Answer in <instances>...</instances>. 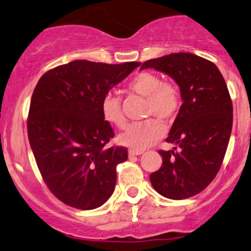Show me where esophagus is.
Segmentation results:
<instances>
[{"mask_svg":"<svg viewBox=\"0 0 251 251\" xmlns=\"http://www.w3.org/2000/svg\"><path fill=\"white\" fill-rule=\"evenodd\" d=\"M143 153V150H129L128 156H140Z\"/></svg>","mask_w":251,"mask_h":251,"instance_id":"obj_1","label":"esophagus"}]
</instances>
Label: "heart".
Here are the masks:
<instances>
[{"label":"heart","mask_w":251,"mask_h":251,"mask_svg":"<svg viewBox=\"0 0 251 251\" xmlns=\"http://www.w3.org/2000/svg\"><path fill=\"white\" fill-rule=\"evenodd\" d=\"M129 91L147 99V116H156L164 122L171 120L181 106V94L176 83L162 81L158 75L143 71L133 76L128 83ZM102 116L105 122L122 128L125 126L118 96L108 93L102 100ZM165 125L159 119L151 118L142 123L131 124L118 136L119 143L133 150H143L152 146L165 134Z\"/></svg>","instance_id":"1"}]
</instances>
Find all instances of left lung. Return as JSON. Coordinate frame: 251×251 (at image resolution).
Returning a JSON list of instances; mask_svg holds the SVG:
<instances>
[{
  "instance_id": "left-lung-1",
  "label": "left lung",
  "mask_w": 251,
  "mask_h": 251,
  "mask_svg": "<svg viewBox=\"0 0 251 251\" xmlns=\"http://www.w3.org/2000/svg\"><path fill=\"white\" fill-rule=\"evenodd\" d=\"M143 69L171 76L182 100L166 138L176 147L159 150L162 166L150 175V182L164 198H192L215 179L228 146L233 105L225 79L212 62L189 52L149 59Z\"/></svg>"
}]
</instances>
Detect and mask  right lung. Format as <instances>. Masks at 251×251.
I'll return each instance as SVG.
<instances>
[{
    "label": "right lung",
    "mask_w": 251,
    "mask_h": 251,
    "mask_svg": "<svg viewBox=\"0 0 251 251\" xmlns=\"http://www.w3.org/2000/svg\"><path fill=\"white\" fill-rule=\"evenodd\" d=\"M140 64L78 59L49 70L36 83L28 141L43 180L65 204L92 210L112 195L116 168L128 153L124 147H104L115 133L102 116V100Z\"/></svg>",
    "instance_id": "right-lung-1"
}]
</instances>
